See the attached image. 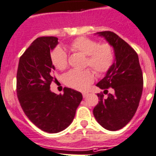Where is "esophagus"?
<instances>
[{"label": "esophagus", "mask_w": 156, "mask_h": 156, "mask_svg": "<svg viewBox=\"0 0 156 156\" xmlns=\"http://www.w3.org/2000/svg\"><path fill=\"white\" fill-rule=\"evenodd\" d=\"M82 94H83V98H85V97H87V95H88V93H87V92H83V93H82Z\"/></svg>", "instance_id": "esophagus-1"}]
</instances>
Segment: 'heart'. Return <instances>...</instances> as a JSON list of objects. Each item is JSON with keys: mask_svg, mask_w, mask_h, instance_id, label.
<instances>
[{"mask_svg": "<svg viewBox=\"0 0 156 156\" xmlns=\"http://www.w3.org/2000/svg\"><path fill=\"white\" fill-rule=\"evenodd\" d=\"M71 49L85 55V67H90L97 75H104L115 61L114 48L110 44H100L87 37H78L70 43ZM52 63L58 70H64L69 65V57L62 48L56 47L51 53ZM94 80V74L89 69L69 71L64 76V83L79 91H85Z\"/></svg>", "mask_w": 156, "mask_h": 156, "instance_id": "1", "label": "heart"}]
</instances>
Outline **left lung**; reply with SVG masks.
I'll return each mask as SVG.
<instances>
[{
    "label": "left lung",
    "mask_w": 156,
    "mask_h": 156,
    "mask_svg": "<svg viewBox=\"0 0 156 156\" xmlns=\"http://www.w3.org/2000/svg\"><path fill=\"white\" fill-rule=\"evenodd\" d=\"M114 48L115 61L96 86L107 94L98 93L99 104L93 115L100 125L109 131L123 128L132 119L142 96L144 78L138 55L126 41L110 31L98 33ZM113 88V93L107 89Z\"/></svg>",
    "instance_id": "1"
}]
</instances>
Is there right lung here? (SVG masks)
<instances>
[{"instance_id": "1", "label": "right lung", "mask_w": 156, "mask_h": 156, "mask_svg": "<svg viewBox=\"0 0 156 156\" xmlns=\"http://www.w3.org/2000/svg\"><path fill=\"white\" fill-rule=\"evenodd\" d=\"M57 44V37L37 38L20 57L16 73L21 108L32 123L48 133L69 127L83 99L80 92L69 87H64L62 95L50 91V84L56 81L50 52Z\"/></svg>"}]
</instances>
